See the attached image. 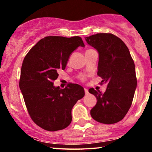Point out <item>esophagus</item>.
<instances>
[{"instance_id": "1", "label": "esophagus", "mask_w": 152, "mask_h": 152, "mask_svg": "<svg viewBox=\"0 0 152 152\" xmlns=\"http://www.w3.org/2000/svg\"><path fill=\"white\" fill-rule=\"evenodd\" d=\"M84 91H85V94H86V95H88V91L87 88H84Z\"/></svg>"}]
</instances>
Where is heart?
<instances>
[{
  "mask_svg": "<svg viewBox=\"0 0 152 152\" xmlns=\"http://www.w3.org/2000/svg\"><path fill=\"white\" fill-rule=\"evenodd\" d=\"M89 50H91V49H89ZM79 78H81V80H84V79H85V76H83V75H81V76H79Z\"/></svg>",
  "mask_w": 152,
  "mask_h": 152,
  "instance_id": "heart-1",
  "label": "heart"
}]
</instances>
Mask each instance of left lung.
Returning <instances> with one entry per match:
<instances>
[{
	"instance_id": "left-lung-1",
	"label": "left lung",
	"mask_w": 152,
	"mask_h": 152,
	"mask_svg": "<svg viewBox=\"0 0 152 152\" xmlns=\"http://www.w3.org/2000/svg\"><path fill=\"white\" fill-rule=\"evenodd\" d=\"M87 43L98 50V74L107 83L104 93L88 90L97 99L91 116L106 124L117 123L129 110L137 80L135 65L129 48L121 39L112 34H97L85 38Z\"/></svg>"
}]
</instances>
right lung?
Here are the masks:
<instances>
[{
  "mask_svg": "<svg viewBox=\"0 0 152 152\" xmlns=\"http://www.w3.org/2000/svg\"><path fill=\"white\" fill-rule=\"evenodd\" d=\"M84 47L79 36H47L40 40L23 61L19 87L31 119L50 132L64 129L72 121L71 110L84 96V89L69 83L64 89L54 86L58 70H64L71 53Z\"/></svg>",
  "mask_w": 152,
  "mask_h": 152,
  "instance_id": "add662e5",
  "label": "right lung"
}]
</instances>
